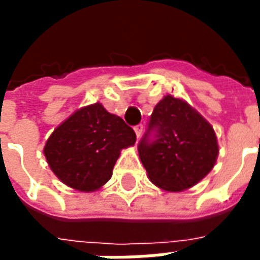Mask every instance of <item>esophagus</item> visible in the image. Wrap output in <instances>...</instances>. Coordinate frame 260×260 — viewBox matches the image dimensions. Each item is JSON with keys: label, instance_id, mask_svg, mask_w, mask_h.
<instances>
[{"label": "esophagus", "instance_id": "34e87169", "mask_svg": "<svg viewBox=\"0 0 260 260\" xmlns=\"http://www.w3.org/2000/svg\"><path fill=\"white\" fill-rule=\"evenodd\" d=\"M134 129H135L136 138H141L142 132H143V125H142V124L136 125V126H135V128H134Z\"/></svg>", "mask_w": 260, "mask_h": 260}]
</instances>
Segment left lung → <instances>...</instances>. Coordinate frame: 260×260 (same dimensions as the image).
Instances as JSON below:
<instances>
[{
    "instance_id": "left-lung-1",
    "label": "left lung",
    "mask_w": 260,
    "mask_h": 260,
    "mask_svg": "<svg viewBox=\"0 0 260 260\" xmlns=\"http://www.w3.org/2000/svg\"><path fill=\"white\" fill-rule=\"evenodd\" d=\"M138 152L154 185L163 191L181 192L212 171L218 145L213 126L195 108L167 94L153 110Z\"/></svg>"
}]
</instances>
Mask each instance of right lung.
<instances>
[{"label":"right lung","instance_id":"add662e5","mask_svg":"<svg viewBox=\"0 0 260 260\" xmlns=\"http://www.w3.org/2000/svg\"><path fill=\"white\" fill-rule=\"evenodd\" d=\"M135 142V132L124 119L94 103L58 125L43 152L61 182L76 191L93 192L111 178L121 150Z\"/></svg>","mask_w":260,"mask_h":260}]
</instances>
